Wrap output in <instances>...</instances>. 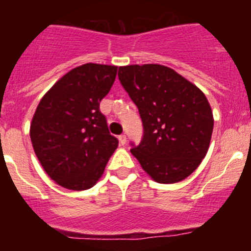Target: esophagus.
<instances>
[{
	"mask_svg": "<svg viewBox=\"0 0 251 251\" xmlns=\"http://www.w3.org/2000/svg\"><path fill=\"white\" fill-rule=\"evenodd\" d=\"M118 139H119V143H121L122 146L126 145V142H127V137L124 136V134H122V136H119Z\"/></svg>",
	"mask_w": 251,
	"mask_h": 251,
	"instance_id": "esophagus-1",
	"label": "esophagus"
}]
</instances>
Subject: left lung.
Here are the masks:
<instances>
[{"label":"left lung","instance_id":"8db88e82","mask_svg":"<svg viewBox=\"0 0 251 251\" xmlns=\"http://www.w3.org/2000/svg\"><path fill=\"white\" fill-rule=\"evenodd\" d=\"M118 76L145 129L132 154L156 182L185 179L210 147L214 115L205 94L174 69L158 64L119 66Z\"/></svg>","mask_w":251,"mask_h":251}]
</instances>
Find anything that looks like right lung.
Wrapping results in <instances>:
<instances>
[{
    "label": "right lung",
    "instance_id": "1",
    "mask_svg": "<svg viewBox=\"0 0 251 251\" xmlns=\"http://www.w3.org/2000/svg\"><path fill=\"white\" fill-rule=\"evenodd\" d=\"M118 66L88 63L72 69L51 86L30 126L35 154L57 185L93 187L118 147L99 103L109 93Z\"/></svg>",
    "mask_w": 251,
    "mask_h": 251
}]
</instances>
